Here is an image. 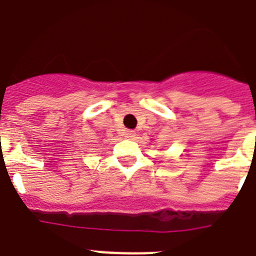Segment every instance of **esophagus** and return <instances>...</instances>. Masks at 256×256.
<instances>
[{
  "mask_svg": "<svg viewBox=\"0 0 256 256\" xmlns=\"http://www.w3.org/2000/svg\"><path fill=\"white\" fill-rule=\"evenodd\" d=\"M124 136H126V138H130V140H132V138L136 137V132L134 130H126V132H124Z\"/></svg>",
  "mask_w": 256,
  "mask_h": 256,
  "instance_id": "34e87169",
  "label": "esophagus"
}]
</instances>
